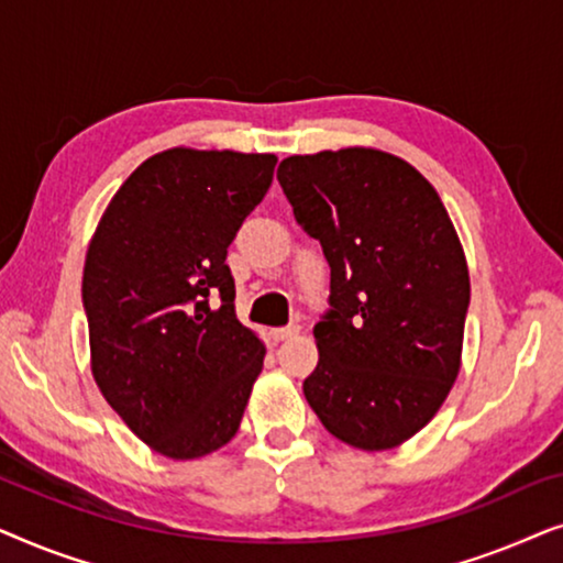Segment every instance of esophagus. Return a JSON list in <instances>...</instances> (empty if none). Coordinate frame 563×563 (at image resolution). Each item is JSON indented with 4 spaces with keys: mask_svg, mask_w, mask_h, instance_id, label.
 Segmentation results:
<instances>
[{
    "mask_svg": "<svg viewBox=\"0 0 563 563\" xmlns=\"http://www.w3.org/2000/svg\"><path fill=\"white\" fill-rule=\"evenodd\" d=\"M299 333V325H287V328H274L272 330V341H287V338H295Z\"/></svg>",
    "mask_w": 563,
    "mask_h": 563,
    "instance_id": "obj_1",
    "label": "esophagus"
}]
</instances>
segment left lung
<instances>
[{
    "instance_id": "left-lung-1",
    "label": "left lung",
    "mask_w": 563,
    "mask_h": 563,
    "mask_svg": "<svg viewBox=\"0 0 563 563\" xmlns=\"http://www.w3.org/2000/svg\"><path fill=\"white\" fill-rule=\"evenodd\" d=\"M276 179L330 266L307 402L338 441L395 449L433 420L461 368L472 289L453 222L426 176L384 151L289 156Z\"/></svg>"
}]
</instances>
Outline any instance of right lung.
I'll return each instance as SVG.
<instances>
[{
	"instance_id": "1",
	"label": "right lung",
	"mask_w": 563,
	"mask_h": 563,
	"mask_svg": "<svg viewBox=\"0 0 563 563\" xmlns=\"http://www.w3.org/2000/svg\"><path fill=\"white\" fill-rule=\"evenodd\" d=\"M272 153L172 148L112 197L84 264L91 374L168 459L235 435L266 349L235 318L228 245L272 187Z\"/></svg>"
}]
</instances>
